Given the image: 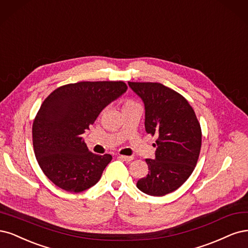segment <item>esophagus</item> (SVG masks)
Segmentation results:
<instances>
[{
    "mask_svg": "<svg viewBox=\"0 0 248 248\" xmlns=\"http://www.w3.org/2000/svg\"><path fill=\"white\" fill-rule=\"evenodd\" d=\"M118 157H119V158H122V159H124V161H125V162H131V161H133V159H134V157H133V156L122 155H118Z\"/></svg>",
    "mask_w": 248,
    "mask_h": 248,
    "instance_id": "34e87169",
    "label": "esophagus"
}]
</instances>
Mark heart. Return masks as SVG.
Instances as JSON below:
<instances>
[{
    "label": "heart",
    "instance_id": "obj_1",
    "mask_svg": "<svg viewBox=\"0 0 248 248\" xmlns=\"http://www.w3.org/2000/svg\"><path fill=\"white\" fill-rule=\"evenodd\" d=\"M134 107H139V104L132 100V99H125L124 101V106H123V110L129 109V108H134Z\"/></svg>",
    "mask_w": 248,
    "mask_h": 248
}]
</instances>
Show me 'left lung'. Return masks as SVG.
<instances>
[{
  "label": "left lung",
  "instance_id": "1",
  "mask_svg": "<svg viewBox=\"0 0 248 248\" xmlns=\"http://www.w3.org/2000/svg\"><path fill=\"white\" fill-rule=\"evenodd\" d=\"M144 102L145 131L156 136L154 159L146 158L148 174L137 187L162 197L176 190L193 173L202 145L201 125L187 100L162 83L129 82Z\"/></svg>",
  "mask_w": 248,
  "mask_h": 248
}]
</instances>
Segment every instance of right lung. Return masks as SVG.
Instances as JSON below:
<instances>
[{
    "instance_id": "1",
    "label": "right lung",
    "mask_w": 248,
    "mask_h": 248,
    "mask_svg": "<svg viewBox=\"0 0 248 248\" xmlns=\"http://www.w3.org/2000/svg\"><path fill=\"white\" fill-rule=\"evenodd\" d=\"M126 90L124 81H80L58 87L44 100L33 123V145L40 168L55 186L80 193L100 180L112 156L91 153L82 136Z\"/></svg>"
}]
</instances>
